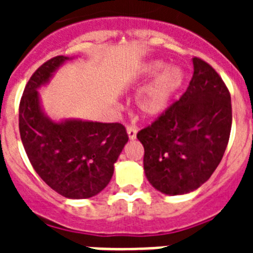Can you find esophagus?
Wrapping results in <instances>:
<instances>
[{
    "instance_id": "obj_1",
    "label": "esophagus",
    "mask_w": 253,
    "mask_h": 253,
    "mask_svg": "<svg viewBox=\"0 0 253 253\" xmlns=\"http://www.w3.org/2000/svg\"><path fill=\"white\" fill-rule=\"evenodd\" d=\"M126 133H128L129 135V139H135V138H137L138 128L137 126H134V125H128V126H126Z\"/></svg>"
}]
</instances>
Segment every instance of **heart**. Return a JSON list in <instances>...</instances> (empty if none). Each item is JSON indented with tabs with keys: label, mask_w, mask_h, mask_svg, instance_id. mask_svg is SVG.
I'll return each instance as SVG.
<instances>
[{
	"label": "heart",
	"mask_w": 253,
	"mask_h": 253,
	"mask_svg": "<svg viewBox=\"0 0 253 253\" xmlns=\"http://www.w3.org/2000/svg\"><path fill=\"white\" fill-rule=\"evenodd\" d=\"M163 68L162 63H153L149 66V73H157ZM182 76L176 68L166 69L158 75L154 81L142 91L138 97V107L146 115H157L167 106L172 93L181 84Z\"/></svg>",
	"instance_id": "heart-1"
}]
</instances>
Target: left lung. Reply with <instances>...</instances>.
<instances>
[{"label":"left lung","instance_id":"8db88e82","mask_svg":"<svg viewBox=\"0 0 253 253\" xmlns=\"http://www.w3.org/2000/svg\"><path fill=\"white\" fill-rule=\"evenodd\" d=\"M187 90L151 125L138 131L144 172L158 191L181 195L209 180L220 163L232 128L231 93L215 69L193 59Z\"/></svg>","mask_w":253,"mask_h":253}]
</instances>
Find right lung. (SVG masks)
Returning <instances> with one entry per match:
<instances>
[{
  "mask_svg": "<svg viewBox=\"0 0 253 253\" xmlns=\"http://www.w3.org/2000/svg\"><path fill=\"white\" fill-rule=\"evenodd\" d=\"M66 59L46 60L26 84L19 106L20 137L31 166L49 187L64 198L87 199L110 182L129 137L120 123H54L44 115L37 88Z\"/></svg>",
  "mask_w": 253,
  "mask_h": 253,
  "instance_id": "add662e5",
  "label": "right lung"
}]
</instances>
